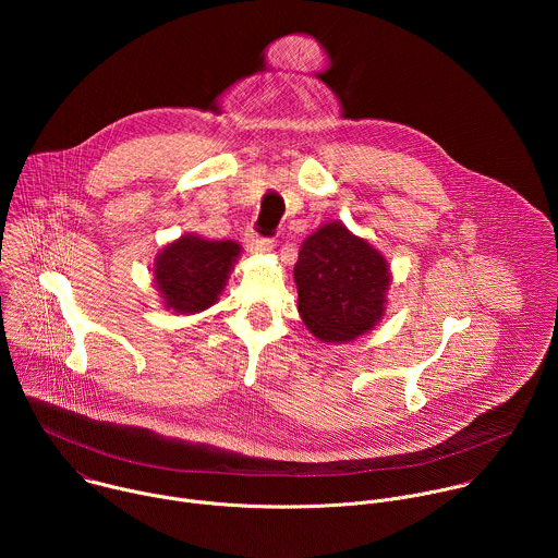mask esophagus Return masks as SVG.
<instances>
[{
    "mask_svg": "<svg viewBox=\"0 0 558 558\" xmlns=\"http://www.w3.org/2000/svg\"><path fill=\"white\" fill-rule=\"evenodd\" d=\"M247 250H250L252 254L263 256V254H271L274 243L269 241V238H260V235H256V233H250V235H247Z\"/></svg>",
    "mask_w": 558,
    "mask_h": 558,
    "instance_id": "1",
    "label": "esophagus"
}]
</instances>
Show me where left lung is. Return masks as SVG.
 Masks as SVG:
<instances>
[{
    "label": "left lung",
    "mask_w": 558,
    "mask_h": 558,
    "mask_svg": "<svg viewBox=\"0 0 558 558\" xmlns=\"http://www.w3.org/2000/svg\"><path fill=\"white\" fill-rule=\"evenodd\" d=\"M293 280L306 329L320 342L347 344L379 325L392 276L366 238L329 220L302 243Z\"/></svg>",
    "instance_id": "obj_1"
}]
</instances>
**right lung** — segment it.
I'll return each mask as SVG.
<instances>
[{
    "label": "right lung",
    "mask_w": 558,
    "mask_h": 558,
    "mask_svg": "<svg viewBox=\"0 0 558 558\" xmlns=\"http://www.w3.org/2000/svg\"><path fill=\"white\" fill-rule=\"evenodd\" d=\"M243 247L183 233L154 258L151 280L168 311L194 315L218 302Z\"/></svg>",
    "instance_id": "right-lung-1"
}]
</instances>
